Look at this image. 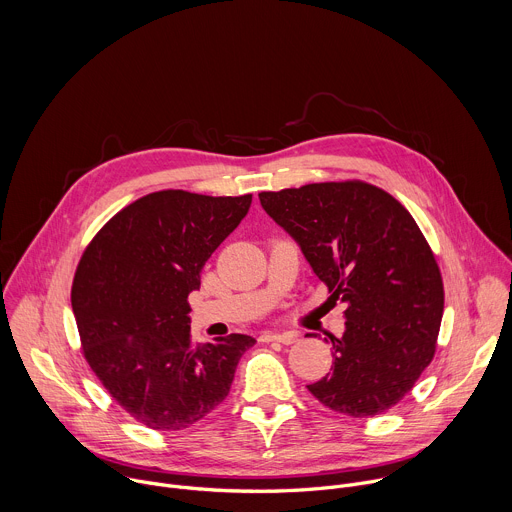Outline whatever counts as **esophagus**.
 Here are the masks:
<instances>
[{"mask_svg": "<svg viewBox=\"0 0 512 512\" xmlns=\"http://www.w3.org/2000/svg\"><path fill=\"white\" fill-rule=\"evenodd\" d=\"M298 340L296 332H281V334H263L261 342H281V344H294Z\"/></svg>", "mask_w": 512, "mask_h": 512, "instance_id": "34e87169", "label": "esophagus"}]
</instances>
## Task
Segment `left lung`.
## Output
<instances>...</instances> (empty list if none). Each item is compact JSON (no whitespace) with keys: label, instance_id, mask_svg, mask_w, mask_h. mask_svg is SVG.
I'll return each mask as SVG.
<instances>
[{"label":"left lung","instance_id":"8db88e82","mask_svg":"<svg viewBox=\"0 0 512 512\" xmlns=\"http://www.w3.org/2000/svg\"><path fill=\"white\" fill-rule=\"evenodd\" d=\"M312 271L342 302L344 334L330 336L334 371L308 385L332 411L385 413L411 391L435 352L444 285L413 216L364 182H322L259 194Z\"/></svg>","mask_w":512,"mask_h":512}]
</instances>
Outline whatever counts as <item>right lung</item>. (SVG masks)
<instances>
[{"label": "right lung", "instance_id": "add662e5", "mask_svg": "<svg viewBox=\"0 0 512 512\" xmlns=\"http://www.w3.org/2000/svg\"><path fill=\"white\" fill-rule=\"evenodd\" d=\"M251 198L154 192L117 212L83 253L70 302L85 358L143 425L178 431L206 417L257 342L231 334L194 344L188 306L204 263L247 216Z\"/></svg>", "mask_w": 512, "mask_h": 512}]
</instances>
